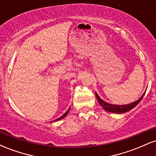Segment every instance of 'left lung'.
I'll return each mask as SVG.
<instances>
[{
    "instance_id": "8db88e82",
    "label": "left lung",
    "mask_w": 156,
    "mask_h": 156,
    "mask_svg": "<svg viewBox=\"0 0 156 156\" xmlns=\"http://www.w3.org/2000/svg\"><path fill=\"white\" fill-rule=\"evenodd\" d=\"M145 94V92L142 94V96L139 98V100L133 102V103H130V104H127V105H113V104H110V103H106L104 101L101 99L98 94L95 92V95L97 99H98V102H99L100 105L103 107V108L105 109V111L112 113H115V114H122V113H125L127 112H129L130 110H131L132 108H133L134 107H136V105L139 104V102H140L141 100H142L143 97L144 96Z\"/></svg>"
}]
</instances>
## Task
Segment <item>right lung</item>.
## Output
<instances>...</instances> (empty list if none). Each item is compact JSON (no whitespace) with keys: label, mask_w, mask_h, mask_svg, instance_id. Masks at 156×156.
Segmentation results:
<instances>
[{"label":"right lung","mask_w":156,"mask_h":156,"mask_svg":"<svg viewBox=\"0 0 156 156\" xmlns=\"http://www.w3.org/2000/svg\"><path fill=\"white\" fill-rule=\"evenodd\" d=\"M69 108H68V110H67V112H66L65 113H64V114H63V115H62V116H61V117H60L59 118H58V119H55L54 121H58V120H59V119H63L64 117H65L66 116H67V114H68V112H69Z\"/></svg>","instance_id":"obj_1"}]
</instances>
